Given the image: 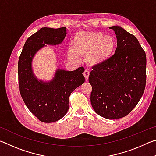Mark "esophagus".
<instances>
[{
    "mask_svg": "<svg viewBox=\"0 0 156 156\" xmlns=\"http://www.w3.org/2000/svg\"><path fill=\"white\" fill-rule=\"evenodd\" d=\"M83 75H84V78H85L86 80L87 81L88 79H89V72H88V71L85 70V71H84V73H83Z\"/></svg>",
    "mask_w": 156,
    "mask_h": 156,
    "instance_id": "obj_1",
    "label": "esophagus"
}]
</instances>
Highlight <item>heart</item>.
I'll list each match as a JSON object with an SVG mask.
<instances>
[{
    "instance_id": "1",
    "label": "heart",
    "mask_w": 156,
    "mask_h": 156,
    "mask_svg": "<svg viewBox=\"0 0 156 156\" xmlns=\"http://www.w3.org/2000/svg\"><path fill=\"white\" fill-rule=\"evenodd\" d=\"M72 45V49L69 50L70 58L78 61L80 57H85L91 66H99L107 62L117 47L113 36L92 31L76 33L73 37Z\"/></svg>"
}]
</instances>
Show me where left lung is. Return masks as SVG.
<instances>
[{
    "label": "left lung",
    "mask_w": 156,
    "mask_h": 156,
    "mask_svg": "<svg viewBox=\"0 0 156 156\" xmlns=\"http://www.w3.org/2000/svg\"><path fill=\"white\" fill-rule=\"evenodd\" d=\"M109 29L117 38L115 54L104 64L92 67L89 82L95 112L114 120L128 115L140 100L146 85L147 58L136 36L120 26Z\"/></svg>",
    "instance_id": "obj_1"
}]
</instances>
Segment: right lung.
I'll return each instance as SVG.
<instances>
[{"mask_svg":"<svg viewBox=\"0 0 156 156\" xmlns=\"http://www.w3.org/2000/svg\"><path fill=\"white\" fill-rule=\"evenodd\" d=\"M66 27H43L27 38L18 60L20 93L29 110L43 122H54L67 113L73 91L84 83L83 67L74 71L57 69L48 81L34 74L32 62L35 55L48 45H59L67 34Z\"/></svg>","mask_w":156,"mask_h":156,"instance_id":"obj_1","label":"right lung"}]
</instances>
